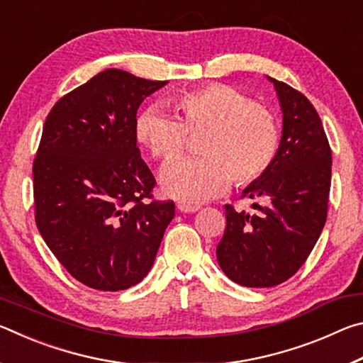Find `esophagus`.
<instances>
[{"instance_id":"1","label":"esophagus","mask_w":363,"mask_h":363,"mask_svg":"<svg viewBox=\"0 0 363 363\" xmlns=\"http://www.w3.org/2000/svg\"><path fill=\"white\" fill-rule=\"evenodd\" d=\"M199 208L200 206L187 205V203H179V205H177V210L182 211V213H195V211H199Z\"/></svg>"}]
</instances>
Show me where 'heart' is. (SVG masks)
<instances>
[{
  "label": "heart",
  "instance_id": "b5f03b06",
  "mask_svg": "<svg viewBox=\"0 0 363 363\" xmlns=\"http://www.w3.org/2000/svg\"><path fill=\"white\" fill-rule=\"evenodd\" d=\"M169 106L147 107L136 121V139L162 163L181 158L189 136H199L200 158L173 163L163 171L164 192L186 203H200L261 181L279 157L281 131L270 108L230 84L211 83L173 96Z\"/></svg>",
  "mask_w": 363,
  "mask_h": 363
}]
</instances>
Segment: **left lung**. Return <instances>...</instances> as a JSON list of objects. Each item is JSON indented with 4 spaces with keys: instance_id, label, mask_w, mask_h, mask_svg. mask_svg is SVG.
<instances>
[{
    "instance_id": "obj_1",
    "label": "left lung",
    "mask_w": 363,
    "mask_h": 363,
    "mask_svg": "<svg viewBox=\"0 0 363 363\" xmlns=\"http://www.w3.org/2000/svg\"><path fill=\"white\" fill-rule=\"evenodd\" d=\"M270 82L284 112L279 157L242 195L267 205L255 203L251 216L224 205L225 229L216 247L227 277L250 288L280 285L298 272L327 220L331 186V149L317 110L290 84Z\"/></svg>"
}]
</instances>
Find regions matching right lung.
I'll return each instance as SVG.
<instances>
[{"instance_id":"right-lung-1","label":"right lung","mask_w":363,"mask_h":363,"mask_svg":"<svg viewBox=\"0 0 363 363\" xmlns=\"http://www.w3.org/2000/svg\"><path fill=\"white\" fill-rule=\"evenodd\" d=\"M167 82L97 73L48 113L33 160L35 223L73 279L101 291L139 284L155 261L173 200H155L136 113Z\"/></svg>"}]
</instances>
